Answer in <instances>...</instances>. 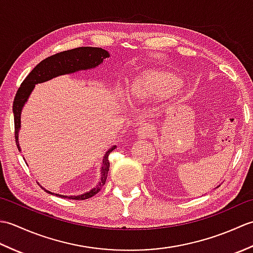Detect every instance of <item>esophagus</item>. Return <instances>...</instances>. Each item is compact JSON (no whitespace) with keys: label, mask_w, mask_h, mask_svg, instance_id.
I'll use <instances>...</instances> for the list:
<instances>
[{"label":"esophagus","mask_w":253,"mask_h":253,"mask_svg":"<svg viewBox=\"0 0 253 253\" xmlns=\"http://www.w3.org/2000/svg\"><path fill=\"white\" fill-rule=\"evenodd\" d=\"M152 135H153V127L152 125H150V124H144V125L138 128V131H137L138 138L146 139V138L152 137Z\"/></svg>","instance_id":"obj_1"}]
</instances>
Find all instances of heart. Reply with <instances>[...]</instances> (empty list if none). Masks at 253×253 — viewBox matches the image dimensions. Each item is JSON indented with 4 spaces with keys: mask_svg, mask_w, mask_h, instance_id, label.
Instances as JSON below:
<instances>
[{
    "mask_svg": "<svg viewBox=\"0 0 253 253\" xmlns=\"http://www.w3.org/2000/svg\"><path fill=\"white\" fill-rule=\"evenodd\" d=\"M180 83L181 79L174 73L163 69H148L130 84V96L132 100L143 102L154 95L173 90Z\"/></svg>",
    "mask_w": 253,
    "mask_h": 253,
    "instance_id": "heart-1",
    "label": "heart"
}]
</instances>
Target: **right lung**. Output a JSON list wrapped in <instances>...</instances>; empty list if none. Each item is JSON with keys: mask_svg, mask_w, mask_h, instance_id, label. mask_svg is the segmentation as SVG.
<instances>
[{"mask_svg": "<svg viewBox=\"0 0 253 253\" xmlns=\"http://www.w3.org/2000/svg\"><path fill=\"white\" fill-rule=\"evenodd\" d=\"M110 54L106 50L101 49V47H92V46H80L76 47L73 50L63 51L56 54L46 57L45 60L41 61L38 65L32 69L29 73L28 76L25 78V80L21 83L19 89L17 90V93L15 95L14 103H13V113H14V124H15V140L17 148L20 151V147L18 144V132L20 128V114L21 110L25 105V103L28 100L31 91L34 90L35 85L37 84H41L47 82L54 77L61 76V75L66 74H73L79 71H87V69L94 68L103 62L104 58L109 57ZM116 148V146H113L109 151H106L103 161H102V168H101V178L94 188H92L90 191L84 192L83 195L79 196H63L58 195V193H52L51 191L45 190L46 192L51 193L57 197H61L64 199H69V200H85L96 195L102 187L105 185L107 173L110 169V162H109V155L110 153Z\"/></svg>", "mask_w": 253, "mask_h": 253, "instance_id": "right-lung-1", "label": "right lung"}]
</instances>
